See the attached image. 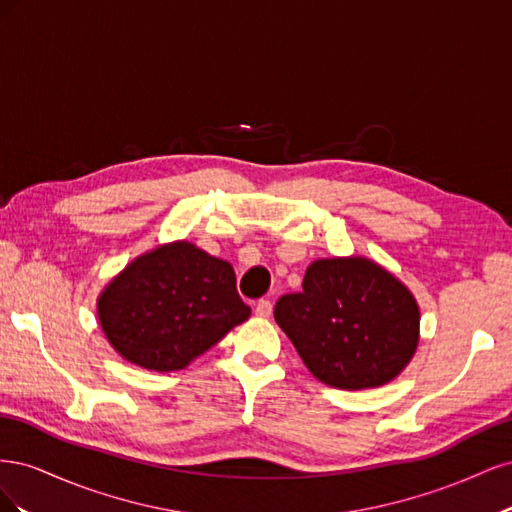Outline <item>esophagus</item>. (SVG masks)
<instances>
[{"label": "esophagus", "instance_id": "34e87169", "mask_svg": "<svg viewBox=\"0 0 512 512\" xmlns=\"http://www.w3.org/2000/svg\"><path fill=\"white\" fill-rule=\"evenodd\" d=\"M254 312H256V316H260V318H269V316L273 314V305H271V301H267V299H260V301L256 303V307H254Z\"/></svg>", "mask_w": 512, "mask_h": 512}]
</instances>
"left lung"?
<instances>
[{
	"instance_id": "left-lung-1",
	"label": "left lung",
	"mask_w": 512,
	"mask_h": 512,
	"mask_svg": "<svg viewBox=\"0 0 512 512\" xmlns=\"http://www.w3.org/2000/svg\"><path fill=\"white\" fill-rule=\"evenodd\" d=\"M273 314L305 367L344 391L395 380L421 339V309L410 288L365 256L314 260L303 290L284 294Z\"/></svg>"
}]
</instances>
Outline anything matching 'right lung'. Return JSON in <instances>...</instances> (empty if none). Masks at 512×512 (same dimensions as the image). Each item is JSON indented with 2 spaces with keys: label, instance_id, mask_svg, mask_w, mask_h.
<instances>
[{
  "label": "right lung",
  "instance_id": "right-lung-1",
  "mask_svg": "<svg viewBox=\"0 0 512 512\" xmlns=\"http://www.w3.org/2000/svg\"><path fill=\"white\" fill-rule=\"evenodd\" d=\"M250 314L230 262L190 241L136 256L98 297L108 344L149 371L185 369Z\"/></svg>",
  "mask_w": 512,
  "mask_h": 512
}]
</instances>
